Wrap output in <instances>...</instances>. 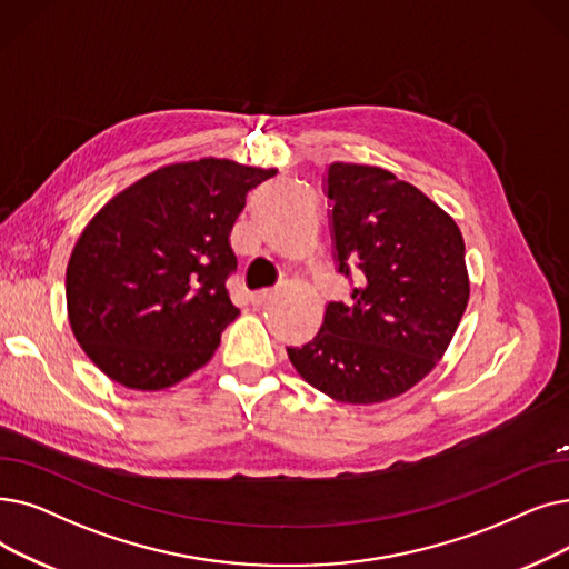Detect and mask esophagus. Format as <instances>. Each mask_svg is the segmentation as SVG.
<instances>
[{"label":"esophagus","instance_id":"1","mask_svg":"<svg viewBox=\"0 0 569 569\" xmlns=\"http://www.w3.org/2000/svg\"><path fill=\"white\" fill-rule=\"evenodd\" d=\"M274 295H277V290H271V288L258 290V292L251 295V305H253V307H264L271 298H274Z\"/></svg>","mask_w":569,"mask_h":569}]
</instances>
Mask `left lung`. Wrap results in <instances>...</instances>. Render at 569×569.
I'll return each instance as SVG.
<instances>
[{
  "mask_svg": "<svg viewBox=\"0 0 569 569\" xmlns=\"http://www.w3.org/2000/svg\"><path fill=\"white\" fill-rule=\"evenodd\" d=\"M328 197L339 271L356 264L360 283L288 358L332 400L379 405L447 353L469 300L465 241L447 211L381 167L332 162Z\"/></svg>",
  "mask_w": 569,
  "mask_h": 569,
  "instance_id": "8db88e82",
  "label": "left lung"
}]
</instances>
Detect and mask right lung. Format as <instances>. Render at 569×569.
I'll return each instance as SVG.
<instances>
[{"label":"right lung","instance_id":"obj_1","mask_svg":"<svg viewBox=\"0 0 569 569\" xmlns=\"http://www.w3.org/2000/svg\"><path fill=\"white\" fill-rule=\"evenodd\" d=\"M274 174L226 158L167 164L92 216L67 264V313L109 379L164 390L211 360L239 316L226 288L232 226Z\"/></svg>","mask_w":569,"mask_h":569}]
</instances>
